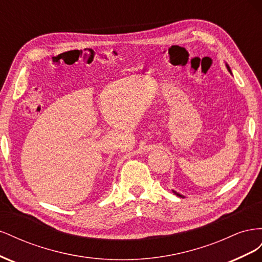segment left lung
<instances>
[{"label":"left lung","mask_w":262,"mask_h":262,"mask_svg":"<svg viewBox=\"0 0 262 262\" xmlns=\"http://www.w3.org/2000/svg\"><path fill=\"white\" fill-rule=\"evenodd\" d=\"M226 67H227V70L229 71V73H232V71H231V69H229V67H228L227 64H226ZM172 192H173V193H175L176 195H178V196H181V198H184V195H181V194H179L178 192H176V191H173V190H172Z\"/></svg>","instance_id":"obj_1"}]
</instances>
